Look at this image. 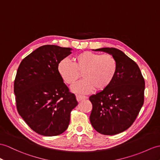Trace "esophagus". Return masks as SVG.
<instances>
[{
    "label": "esophagus",
    "instance_id": "esophagus-1",
    "mask_svg": "<svg viewBox=\"0 0 160 160\" xmlns=\"http://www.w3.org/2000/svg\"><path fill=\"white\" fill-rule=\"evenodd\" d=\"M76 98H77L78 102H79V101H81V100H83L86 99L87 98V96H81V95H77Z\"/></svg>",
    "mask_w": 160,
    "mask_h": 160
}]
</instances>
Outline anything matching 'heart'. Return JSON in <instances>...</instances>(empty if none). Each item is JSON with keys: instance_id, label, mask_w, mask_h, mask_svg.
<instances>
[{"instance_id": "obj_1", "label": "heart", "mask_w": 160, "mask_h": 160, "mask_svg": "<svg viewBox=\"0 0 160 160\" xmlns=\"http://www.w3.org/2000/svg\"><path fill=\"white\" fill-rule=\"evenodd\" d=\"M73 63L64 59L58 64V71L65 83L74 85L81 74L85 79L77 83L72 90L88 93L93 89L102 91L109 87L118 71V62L111 54H100L88 51L73 58Z\"/></svg>"}]
</instances>
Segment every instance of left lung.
<instances>
[{
	"label": "left lung",
	"instance_id": "1",
	"mask_svg": "<svg viewBox=\"0 0 160 160\" xmlns=\"http://www.w3.org/2000/svg\"><path fill=\"white\" fill-rule=\"evenodd\" d=\"M95 51L113 56L118 71L109 87L89 97V120L100 134L115 135L126 130L137 118L144 103L145 79L137 64L121 50L104 48Z\"/></svg>",
	"mask_w": 160,
	"mask_h": 160
}]
</instances>
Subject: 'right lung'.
Masks as SVG:
<instances>
[{
    "mask_svg": "<svg viewBox=\"0 0 160 160\" xmlns=\"http://www.w3.org/2000/svg\"><path fill=\"white\" fill-rule=\"evenodd\" d=\"M72 49L42 45L23 59L14 81L18 113L31 129L46 136L67 129L71 112L78 104L58 71L60 62Z\"/></svg>",
    "mask_w": 160,
    "mask_h": 160,
    "instance_id": "add662e5",
    "label": "right lung"
}]
</instances>
